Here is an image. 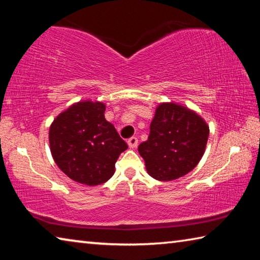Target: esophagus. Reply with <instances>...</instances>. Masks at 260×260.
Segmentation results:
<instances>
[{
	"instance_id": "34e87169",
	"label": "esophagus",
	"mask_w": 260,
	"mask_h": 260,
	"mask_svg": "<svg viewBox=\"0 0 260 260\" xmlns=\"http://www.w3.org/2000/svg\"><path fill=\"white\" fill-rule=\"evenodd\" d=\"M138 142H139V140H138V138H135V136H132V138L127 140V143H128L129 148H132V149L138 147Z\"/></svg>"
}]
</instances>
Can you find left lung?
Instances as JSON below:
<instances>
[{
    "label": "left lung",
    "instance_id": "8db88e82",
    "mask_svg": "<svg viewBox=\"0 0 260 260\" xmlns=\"http://www.w3.org/2000/svg\"><path fill=\"white\" fill-rule=\"evenodd\" d=\"M209 139V126L199 114L181 105L162 103L156 109L150 134L139 146L148 173L172 181L199 164Z\"/></svg>",
    "mask_w": 260,
    "mask_h": 260
}]
</instances>
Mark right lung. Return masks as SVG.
Masks as SVG:
<instances>
[{
    "label": "right lung",
    "mask_w": 260,
    "mask_h": 260,
    "mask_svg": "<svg viewBox=\"0 0 260 260\" xmlns=\"http://www.w3.org/2000/svg\"><path fill=\"white\" fill-rule=\"evenodd\" d=\"M105 105L85 101L70 107L49 129L50 151L70 179L87 186L107 182L128 146L104 118Z\"/></svg>",
    "instance_id": "right-lung-1"
}]
</instances>
